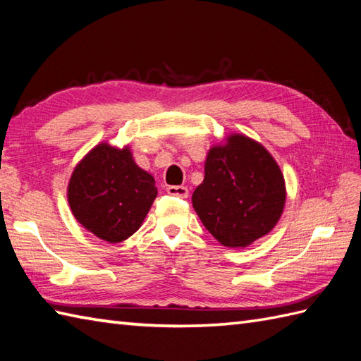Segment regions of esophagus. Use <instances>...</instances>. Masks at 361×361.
Wrapping results in <instances>:
<instances>
[{
	"mask_svg": "<svg viewBox=\"0 0 361 361\" xmlns=\"http://www.w3.org/2000/svg\"><path fill=\"white\" fill-rule=\"evenodd\" d=\"M167 194H171L173 197L186 198L189 195V189L185 188V186H169L167 188Z\"/></svg>",
	"mask_w": 361,
	"mask_h": 361,
	"instance_id": "1",
	"label": "esophagus"
}]
</instances>
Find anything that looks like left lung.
I'll use <instances>...</instances> for the list:
<instances>
[{
    "mask_svg": "<svg viewBox=\"0 0 361 361\" xmlns=\"http://www.w3.org/2000/svg\"><path fill=\"white\" fill-rule=\"evenodd\" d=\"M286 203L279 166L264 145L233 135L212 147L204 180L192 194L204 228L225 247H247L270 233Z\"/></svg>",
    "mask_w": 361,
    "mask_h": 361,
    "instance_id": "8db88e82",
    "label": "left lung"
}]
</instances>
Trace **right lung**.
I'll list each match as a JSON object with an SVG mask.
<instances>
[{"mask_svg":"<svg viewBox=\"0 0 361 361\" xmlns=\"http://www.w3.org/2000/svg\"><path fill=\"white\" fill-rule=\"evenodd\" d=\"M158 190L128 147L99 144L71 175L68 202L75 220L99 239L118 243L140 229Z\"/></svg>","mask_w":361,"mask_h":361,"instance_id":"obj_1","label":"right lung"}]
</instances>
